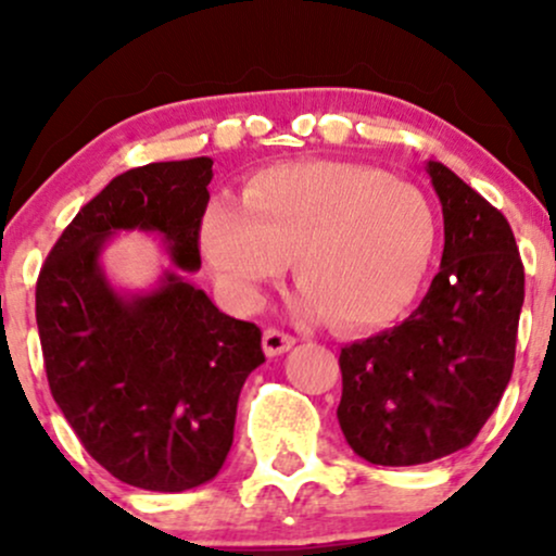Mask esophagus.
Returning a JSON list of instances; mask_svg holds the SVG:
<instances>
[{
    "mask_svg": "<svg viewBox=\"0 0 556 556\" xmlns=\"http://www.w3.org/2000/svg\"><path fill=\"white\" fill-rule=\"evenodd\" d=\"M292 344H295V337L287 334V331H282V329L269 327L264 331V353L269 355V358H274V355L287 353Z\"/></svg>",
    "mask_w": 556,
    "mask_h": 556,
    "instance_id": "obj_1",
    "label": "esophagus"
}]
</instances>
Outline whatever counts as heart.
<instances>
[{
  "instance_id": "1",
  "label": "heart",
  "mask_w": 556,
  "mask_h": 556,
  "mask_svg": "<svg viewBox=\"0 0 556 556\" xmlns=\"http://www.w3.org/2000/svg\"><path fill=\"white\" fill-rule=\"evenodd\" d=\"M437 240V212L416 185L348 162L258 172L240 203L214 201L201 227L203 253L235 303L251 305L292 261L300 308L340 329L384 327L405 314Z\"/></svg>"
}]
</instances>
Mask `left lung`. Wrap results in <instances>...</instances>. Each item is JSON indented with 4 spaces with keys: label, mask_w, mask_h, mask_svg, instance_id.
<instances>
[{
    "label": "left lung",
    "mask_w": 556,
    "mask_h": 556,
    "mask_svg": "<svg viewBox=\"0 0 556 556\" xmlns=\"http://www.w3.org/2000/svg\"><path fill=\"white\" fill-rule=\"evenodd\" d=\"M442 201V269L405 321L342 348L340 429L374 465H420L465 450L500 405L515 366L526 271L500 208L444 164H426Z\"/></svg>",
    "instance_id": "left-lung-1"
}]
</instances>
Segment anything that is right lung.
I'll return each instance as SVG.
<instances>
[{
	"instance_id": "1",
	"label": "right lung",
	"mask_w": 556,
	"mask_h": 556,
	"mask_svg": "<svg viewBox=\"0 0 556 556\" xmlns=\"http://www.w3.org/2000/svg\"><path fill=\"white\" fill-rule=\"evenodd\" d=\"M212 159L127 169L91 198L49 251L36 324L49 389L101 468L130 486L212 481L232 446L238 397L264 363L261 329L222 314L182 271L201 266ZM119 228L156 231L176 269L151 293L119 296L98 264Z\"/></svg>"
}]
</instances>
